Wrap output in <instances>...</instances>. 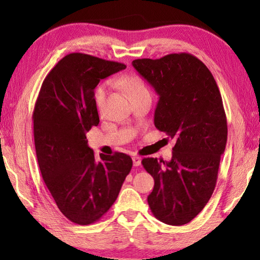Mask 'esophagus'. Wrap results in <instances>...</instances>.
Returning <instances> with one entry per match:
<instances>
[{
  "mask_svg": "<svg viewBox=\"0 0 260 260\" xmlns=\"http://www.w3.org/2000/svg\"><path fill=\"white\" fill-rule=\"evenodd\" d=\"M133 164H134V166H140L141 165V157L134 156L133 157Z\"/></svg>",
  "mask_w": 260,
  "mask_h": 260,
  "instance_id": "obj_1",
  "label": "esophagus"
}]
</instances>
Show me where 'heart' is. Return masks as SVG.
I'll use <instances>...</instances> for the list:
<instances>
[{"instance_id": "heart-1", "label": "heart", "mask_w": 260, "mask_h": 260, "mask_svg": "<svg viewBox=\"0 0 260 260\" xmlns=\"http://www.w3.org/2000/svg\"><path fill=\"white\" fill-rule=\"evenodd\" d=\"M124 86L126 88L127 93L129 94V96L134 94H139V93H146V91H148V88L146 86V83L143 82L142 79L135 76L126 79L124 81ZM105 94H107V86H100L95 93V102L99 109L103 107Z\"/></svg>"}]
</instances>
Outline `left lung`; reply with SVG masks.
Returning <instances> with one entry per match:
<instances>
[{
	"mask_svg": "<svg viewBox=\"0 0 260 260\" xmlns=\"http://www.w3.org/2000/svg\"><path fill=\"white\" fill-rule=\"evenodd\" d=\"M132 64L159 96L156 128L175 140L170 161L143 158V167L155 180L148 204L158 220L181 226L204 209L217 182L227 142L221 95L210 70L190 54Z\"/></svg>",
	"mask_w": 260,
	"mask_h": 260,
	"instance_id": "8db88e82",
	"label": "left lung"
}]
</instances>
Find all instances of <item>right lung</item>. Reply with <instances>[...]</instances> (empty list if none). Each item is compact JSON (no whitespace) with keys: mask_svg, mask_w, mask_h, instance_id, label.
Returning <instances> with one entry per match:
<instances>
[{"mask_svg":"<svg viewBox=\"0 0 260 260\" xmlns=\"http://www.w3.org/2000/svg\"><path fill=\"white\" fill-rule=\"evenodd\" d=\"M125 64L74 52L46 77L33 112L34 143L47 188L65 217L78 225L98 221L117 200L131 172L122 152L96 159L86 133L100 117L94 89Z\"/></svg>","mask_w":260,"mask_h":260,"instance_id":"obj_1","label":"right lung"}]
</instances>
